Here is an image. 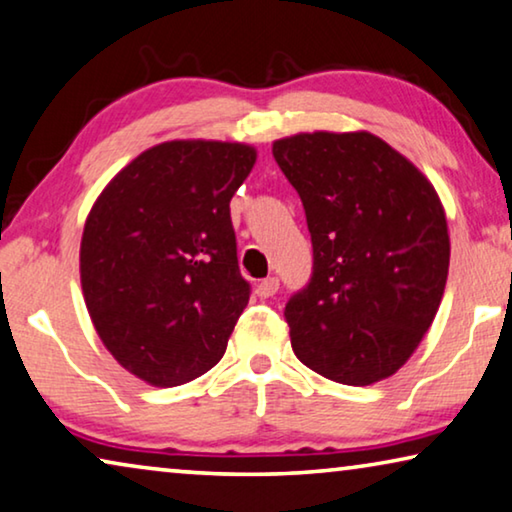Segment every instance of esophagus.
Masks as SVG:
<instances>
[{
  "instance_id": "1",
  "label": "esophagus",
  "mask_w": 512,
  "mask_h": 512,
  "mask_svg": "<svg viewBox=\"0 0 512 512\" xmlns=\"http://www.w3.org/2000/svg\"><path fill=\"white\" fill-rule=\"evenodd\" d=\"M280 289V282L278 278H266L257 285V294L262 296V299H269V296H273Z\"/></svg>"
}]
</instances>
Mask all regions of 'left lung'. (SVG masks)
<instances>
[{"instance_id":"8db88e82","label":"left lung","mask_w":512,"mask_h":512,"mask_svg":"<svg viewBox=\"0 0 512 512\" xmlns=\"http://www.w3.org/2000/svg\"><path fill=\"white\" fill-rule=\"evenodd\" d=\"M273 158L299 193L312 278L285 305L296 358L370 386L416 352L446 289L451 239L430 179L368 131L296 133Z\"/></svg>"}]
</instances>
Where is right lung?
<instances>
[{
	"label": "right lung",
	"instance_id": "1",
	"mask_svg": "<svg viewBox=\"0 0 512 512\" xmlns=\"http://www.w3.org/2000/svg\"><path fill=\"white\" fill-rule=\"evenodd\" d=\"M255 160L241 142H160L114 174L89 211V317L114 361L151 386L211 370L248 305L230 200Z\"/></svg>",
	"mask_w": 512,
	"mask_h": 512
}]
</instances>
